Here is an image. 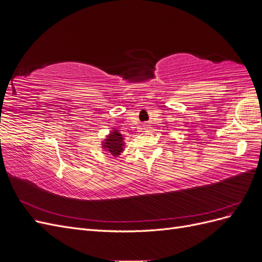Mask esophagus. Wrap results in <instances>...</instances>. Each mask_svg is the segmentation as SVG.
<instances>
[{
    "mask_svg": "<svg viewBox=\"0 0 262 262\" xmlns=\"http://www.w3.org/2000/svg\"><path fill=\"white\" fill-rule=\"evenodd\" d=\"M143 129H144V130H147V129H148V124H144V125H143Z\"/></svg>",
    "mask_w": 262,
    "mask_h": 262,
    "instance_id": "34e87169",
    "label": "esophagus"
}]
</instances>
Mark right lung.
<instances>
[{
    "mask_svg": "<svg viewBox=\"0 0 262 262\" xmlns=\"http://www.w3.org/2000/svg\"><path fill=\"white\" fill-rule=\"evenodd\" d=\"M123 146H124L123 138L117 130L110 132L107 139L104 141V143H102V147H104L107 152L109 154H112L113 156L120 155V153L123 150Z\"/></svg>",
    "mask_w": 262,
    "mask_h": 262,
    "instance_id": "obj_1",
    "label": "right lung"
}]
</instances>
